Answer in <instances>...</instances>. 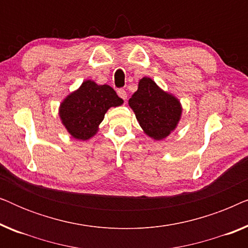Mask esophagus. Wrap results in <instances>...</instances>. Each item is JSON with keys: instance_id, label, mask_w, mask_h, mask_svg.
Segmentation results:
<instances>
[{"instance_id": "esophagus-1", "label": "esophagus", "mask_w": 248, "mask_h": 248, "mask_svg": "<svg viewBox=\"0 0 248 248\" xmlns=\"http://www.w3.org/2000/svg\"><path fill=\"white\" fill-rule=\"evenodd\" d=\"M117 93H118V96H120L123 100H126L127 99V93H126V91H125L124 89H120V90L117 91Z\"/></svg>"}]
</instances>
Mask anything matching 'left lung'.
I'll return each mask as SVG.
<instances>
[{
	"mask_svg": "<svg viewBox=\"0 0 248 248\" xmlns=\"http://www.w3.org/2000/svg\"><path fill=\"white\" fill-rule=\"evenodd\" d=\"M128 106L144 133L155 141L169 137L177 127L183 113L178 98L162 90L148 77L139 81L138 90L128 100Z\"/></svg>",
	"mask_w": 248,
	"mask_h": 248,
	"instance_id": "left-lung-1",
	"label": "left lung"
}]
</instances>
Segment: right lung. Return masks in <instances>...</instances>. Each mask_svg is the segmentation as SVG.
<instances>
[{
	"instance_id": "right-lung-1",
	"label": "right lung",
	"mask_w": 248,
	"mask_h": 248,
	"mask_svg": "<svg viewBox=\"0 0 248 248\" xmlns=\"http://www.w3.org/2000/svg\"><path fill=\"white\" fill-rule=\"evenodd\" d=\"M123 103V99L108 84L84 80L60 104L59 116L71 137L87 141L99 131V125L107 110Z\"/></svg>"
}]
</instances>
